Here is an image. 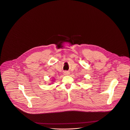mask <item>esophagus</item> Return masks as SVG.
Here are the masks:
<instances>
[{"label": "esophagus", "mask_w": 130, "mask_h": 130, "mask_svg": "<svg viewBox=\"0 0 130 130\" xmlns=\"http://www.w3.org/2000/svg\"><path fill=\"white\" fill-rule=\"evenodd\" d=\"M69 74V72H68L67 71H65L64 72V75H68Z\"/></svg>", "instance_id": "34e87169"}]
</instances>
